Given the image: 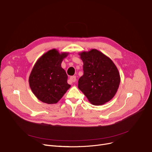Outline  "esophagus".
Masks as SVG:
<instances>
[{
    "label": "esophagus",
    "instance_id": "esophagus-1",
    "mask_svg": "<svg viewBox=\"0 0 152 152\" xmlns=\"http://www.w3.org/2000/svg\"><path fill=\"white\" fill-rule=\"evenodd\" d=\"M76 81V77L75 76H71L69 79V82L72 83Z\"/></svg>",
    "mask_w": 152,
    "mask_h": 152
}]
</instances>
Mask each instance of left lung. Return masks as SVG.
Listing matches in <instances>:
<instances>
[{
  "mask_svg": "<svg viewBox=\"0 0 152 152\" xmlns=\"http://www.w3.org/2000/svg\"><path fill=\"white\" fill-rule=\"evenodd\" d=\"M83 62V75L78 88L93 105H103L116 94L121 82L119 70L113 61L96 49L78 53Z\"/></svg>",
  "mask_w": 152,
  "mask_h": 152,
  "instance_id": "left-lung-1",
  "label": "left lung"
}]
</instances>
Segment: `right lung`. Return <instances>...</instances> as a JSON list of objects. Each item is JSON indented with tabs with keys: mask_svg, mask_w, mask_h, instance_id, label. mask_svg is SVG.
<instances>
[{
	"mask_svg": "<svg viewBox=\"0 0 152 152\" xmlns=\"http://www.w3.org/2000/svg\"><path fill=\"white\" fill-rule=\"evenodd\" d=\"M69 54L50 49L34 64L28 82L32 92L41 102L56 104L70 88L67 75L61 67L62 61Z\"/></svg>",
	"mask_w": 152,
	"mask_h": 152,
	"instance_id": "obj_1",
	"label": "right lung"
}]
</instances>
